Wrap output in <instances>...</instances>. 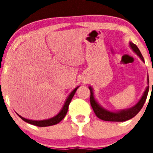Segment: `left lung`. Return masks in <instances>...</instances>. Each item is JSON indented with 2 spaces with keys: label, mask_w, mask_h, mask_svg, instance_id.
<instances>
[{
  "label": "left lung",
  "mask_w": 153,
  "mask_h": 153,
  "mask_svg": "<svg viewBox=\"0 0 153 153\" xmlns=\"http://www.w3.org/2000/svg\"><path fill=\"white\" fill-rule=\"evenodd\" d=\"M129 47L131 49L133 50V52L136 53L137 56H139L140 59L142 60L143 62H145L144 58H143L140 50L138 49L137 45L133 44L132 42H129ZM147 83L148 86L145 88V91H144L141 98L140 100L138 101L133 106L128 108V109H121V110H117V111H113V110H109V109H105L103 106H102L98 101L96 100L95 97H94V89L91 86H89V89L91 91V105L94 109V112L95 113L96 116L98 117V118L102 119L103 121H128L129 119L133 118V117H135L137 114L140 112V110L142 109L143 105L145 104L146 98H147L148 93H149V75L147 77ZM153 85V82H152Z\"/></svg>",
  "instance_id": "obj_1"
}]
</instances>
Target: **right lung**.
Listing matches in <instances>:
<instances>
[{
    "label": "right lung",
    "instance_id": "obj_1",
    "mask_svg": "<svg viewBox=\"0 0 153 153\" xmlns=\"http://www.w3.org/2000/svg\"><path fill=\"white\" fill-rule=\"evenodd\" d=\"M79 86H77L73 90V91L70 93V94L68 95V97L67 98L66 101H65L64 104L62 105V109H60V111L58 113L55 117H51V118L48 119H45V120H39V121H37V120H29V119L25 118V117H23L20 115L17 114V115L20 117V118L22 119L23 121H25V122H27V123L32 124L33 126H39V127H46V126H54V125H56L59 122L62 121V119L64 118V117L66 116V114L67 113V110H68V106H69V104L71 102L72 98L74 97V94L76 92L77 89L79 88Z\"/></svg>",
    "mask_w": 153,
    "mask_h": 153
}]
</instances>
